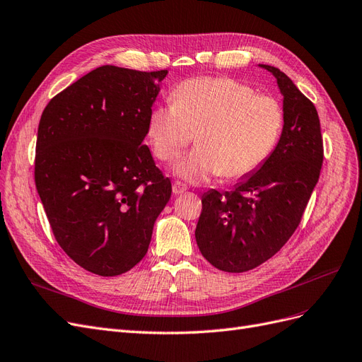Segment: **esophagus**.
I'll return each instance as SVG.
<instances>
[{"label":"esophagus","instance_id":"esophagus-1","mask_svg":"<svg viewBox=\"0 0 362 362\" xmlns=\"http://www.w3.org/2000/svg\"><path fill=\"white\" fill-rule=\"evenodd\" d=\"M185 190H187V185L182 184L181 181H175V182H173V185H172L173 194H181V193H184Z\"/></svg>","mask_w":362,"mask_h":362}]
</instances>
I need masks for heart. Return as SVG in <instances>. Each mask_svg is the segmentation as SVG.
Wrapping results in <instances>:
<instances>
[{
	"instance_id": "1",
	"label": "heart",
	"mask_w": 362,
	"mask_h": 362,
	"mask_svg": "<svg viewBox=\"0 0 362 362\" xmlns=\"http://www.w3.org/2000/svg\"><path fill=\"white\" fill-rule=\"evenodd\" d=\"M173 103L157 104L146 134L154 156L173 161L194 134L198 146L175 164L189 182L218 175L237 180L257 172L275 151L282 128V105L269 95L233 78H193L172 92Z\"/></svg>"
}]
</instances>
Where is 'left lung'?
Returning a JSON list of instances; mask_svg holds the SVG:
<instances>
[{"label": "left lung", "mask_w": 362, "mask_h": 362, "mask_svg": "<svg viewBox=\"0 0 362 362\" xmlns=\"http://www.w3.org/2000/svg\"><path fill=\"white\" fill-rule=\"evenodd\" d=\"M284 128L269 160L233 192L202 196L196 243L216 269L242 273L258 267L288 242L320 177L323 139L314 104L278 68Z\"/></svg>", "instance_id": "8db88e82"}]
</instances>
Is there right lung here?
Masks as SVG:
<instances>
[{"mask_svg":"<svg viewBox=\"0 0 362 362\" xmlns=\"http://www.w3.org/2000/svg\"><path fill=\"white\" fill-rule=\"evenodd\" d=\"M166 75L105 64L57 93L40 116L37 193L60 247L95 275L133 269L170 199V180L144 144Z\"/></svg>","mask_w":362,"mask_h":362,"instance_id":"obj_1","label":"right lung"}]
</instances>
